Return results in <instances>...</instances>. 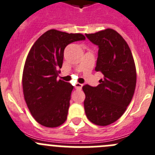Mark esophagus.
<instances>
[{"instance_id":"esophagus-1","label":"esophagus","mask_w":155,"mask_h":155,"mask_svg":"<svg viewBox=\"0 0 155 155\" xmlns=\"http://www.w3.org/2000/svg\"><path fill=\"white\" fill-rule=\"evenodd\" d=\"M82 87H83V84H80V83H76V85H75V88H76V90H81L82 89Z\"/></svg>"}]
</instances>
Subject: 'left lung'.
Masks as SVG:
<instances>
[{"label":"left lung","instance_id":"8db88e82","mask_svg":"<svg viewBox=\"0 0 155 155\" xmlns=\"http://www.w3.org/2000/svg\"><path fill=\"white\" fill-rule=\"evenodd\" d=\"M86 36L99 46L95 70L101 72L104 79L97 87L83 86L85 112L93 124L107 126L124 114L133 98L136 66L127 43L115 30L107 28Z\"/></svg>","mask_w":155,"mask_h":155}]
</instances>
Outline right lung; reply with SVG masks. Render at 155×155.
I'll use <instances>...</instances> for the list:
<instances>
[{
	"mask_svg": "<svg viewBox=\"0 0 155 155\" xmlns=\"http://www.w3.org/2000/svg\"><path fill=\"white\" fill-rule=\"evenodd\" d=\"M85 38L80 33L51 29L38 38L28 54L22 74L24 97L33 117L42 126L57 127L67 119L73 86L57 79L58 69L65 47Z\"/></svg>",
	"mask_w": 155,
	"mask_h": 155,
	"instance_id": "obj_1",
	"label": "right lung"
}]
</instances>
